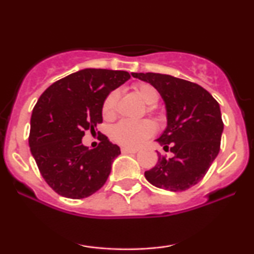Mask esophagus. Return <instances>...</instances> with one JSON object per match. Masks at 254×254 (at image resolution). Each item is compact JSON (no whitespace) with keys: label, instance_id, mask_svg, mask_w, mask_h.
Wrapping results in <instances>:
<instances>
[{"label":"esophagus","instance_id":"34e87169","mask_svg":"<svg viewBox=\"0 0 254 254\" xmlns=\"http://www.w3.org/2000/svg\"><path fill=\"white\" fill-rule=\"evenodd\" d=\"M122 153L123 154H135V153H137V149H131V148L123 147L122 148Z\"/></svg>","mask_w":254,"mask_h":254}]
</instances>
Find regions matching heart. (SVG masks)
Wrapping results in <instances>:
<instances>
[{
	"instance_id": "heart-1",
	"label": "heart",
	"mask_w": 254,
	"mask_h": 254,
	"mask_svg": "<svg viewBox=\"0 0 254 254\" xmlns=\"http://www.w3.org/2000/svg\"><path fill=\"white\" fill-rule=\"evenodd\" d=\"M133 92L138 95L143 103L149 107H154L159 103L160 94L155 87L149 83H137L133 86ZM119 93L118 90H112L103 103V116L105 119H112L117 115ZM151 110V109H149ZM155 125L150 121L131 122L122 121L112 127L111 135L112 138L119 144L127 148H137L144 143L147 138L154 135Z\"/></svg>"
}]
</instances>
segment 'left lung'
<instances>
[{"mask_svg":"<svg viewBox=\"0 0 254 254\" xmlns=\"http://www.w3.org/2000/svg\"><path fill=\"white\" fill-rule=\"evenodd\" d=\"M155 87L164 99L167 127L156 139L173 156L157 153V164L144 172L151 185L185 191L202 180L220 151L223 122L220 105L199 84L171 75L132 72Z\"/></svg>","mask_w":254,"mask_h":254,"instance_id":"1","label":"left lung"}]
</instances>
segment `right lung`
Returning a JSON list of instances; mask_svg holds the SVG:
<instances>
[{
  "label": "right lung",
  "instance_id": "add662e5",
  "mask_svg": "<svg viewBox=\"0 0 254 254\" xmlns=\"http://www.w3.org/2000/svg\"><path fill=\"white\" fill-rule=\"evenodd\" d=\"M130 78L123 70L87 68L52 83L32 111L28 143L45 182L61 196L86 198L103 188L121 154L103 135L94 149L82 144L84 131L103 122V103Z\"/></svg>",
  "mask_w": 254,
  "mask_h": 254
}]
</instances>
